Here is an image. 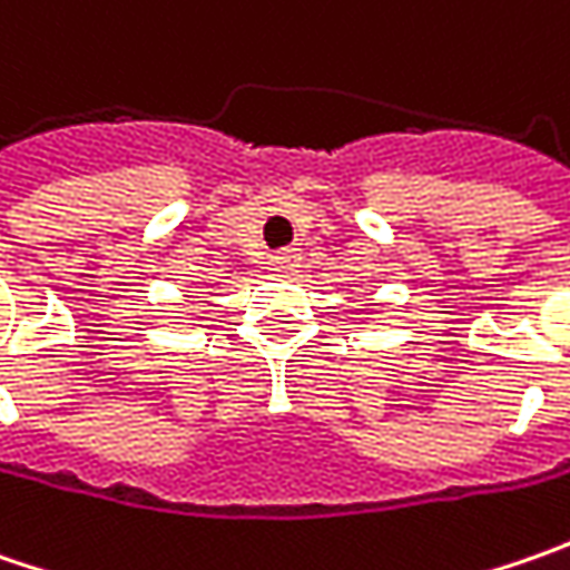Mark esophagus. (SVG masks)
Returning a JSON list of instances; mask_svg holds the SVG:
<instances>
[{"mask_svg":"<svg viewBox=\"0 0 570 570\" xmlns=\"http://www.w3.org/2000/svg\"><path fill=\"white\" fill-rule=\"evenodd\" d=\"M269 263H273L275 269H282V273H285V269H292V266L297 263V250L273 253V256H269Z\"/></svg>","mask_w":570,"mask_h":570,"instance_id":"obj_1","label":"esophagus"}]
</instances>
